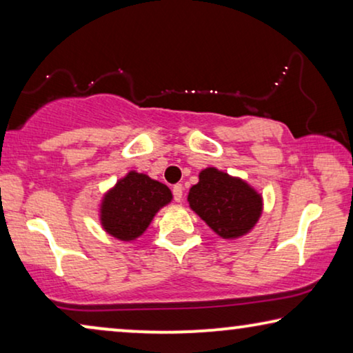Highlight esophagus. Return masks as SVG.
<instances>
[{
  "label": "esophagus",
  "mask_w": 353,
  "mask_h": 353,
  "mask_svg": "<svg viewBox=\"0 0 353 353\" xmlns=\"http://www.w3.org/2000/svg\"><path fill=\"white\" fill-rule=\"evenodd\" d=\"M172 192H173V199H175L176 202H181V199H183V186L175 185V186H173Z\"/></svg>",
  "instance_id": "esophagus-1"
}]
</instances>
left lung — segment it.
I'll list each match as a JSON object with an SVG mask.
<instances>
[{
  "label": "left lung",
  "instance_id": "obj_1",
  "mask_svg": "<svg viewBox=\"0 0 353 353\" xmlns=\"http://www.w3.org/2000/svg\"><path fill=\"white\" fill-rule=\"evenodd\" d=\"M190 207L223 239L248 234L262 215V196L241 178L215 167L199 173L188 194Z\"/></svg>",
  "mask_w": 353,
  "mask_h": 353
}]
</instances>
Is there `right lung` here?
Masks as SVG:
<instances>
[{
    "label": "right lung",
    "instance_id": "add662e5",
    "mask_svg": "<svg viewBox=\"0 0 353 353\" xmlns=\"http://www.w3.org/2000/svg\"><path fill=\"white\" fill-rule=\"evenodd\" d=\"M170 201L172 191L163 183L132 170L104 194L99 209L101 225L114 238L133 241Z\"/></svg>",
    "mask_w": 353,
    "mask_h": 353
}]
</instances>
